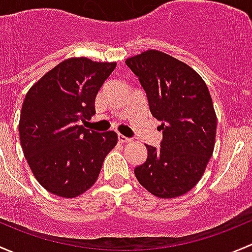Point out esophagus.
Instances as JSON below:
<instances>
[{"label": "esophagus", "mask_w": 252, "mask_h": 252, "mask_svg": "<svg viewBox=\"0 0 252 252\" xmlns=\"http://www.w3.org/2000/svg\"><path fill=\"white\" fill-rule=\"evenodd\" d=\"M118 139L120 143H128V142H131V138H128V137H125L124 134H118Z\"/></svg>", "instance_id": "34e87169"}]
</instances>
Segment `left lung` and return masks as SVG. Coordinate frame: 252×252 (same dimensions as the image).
<instances>
[{
  "label": "left lung",
  "mask_w": 252,
  "mask_h": 252,
  "mask_svg": "<svg viewBox=\"0 0 252 252\" xmlns=\"http://www.w3.org/2000/svg\"><path fill=\"white\" fill-rule=\"evenodd\" d=\"M126 65L162 123L160 148L145 144L147 160L134 175L158 198L183 195L200 181L214 153L217 118L209 88L195 70L155 49L126 59Z\"/></svg>",
  "instance_id": "1"
}]
</instances>
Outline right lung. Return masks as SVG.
Instances as JSON below:
<instances>
[{"label":"right lung","mask_w":252,"mask_h":252,"mask_svg":"<svg viewBox=\"0 0 252 252\" xmlns=\"http://www.w3.org/2000/svg\"><path fill=\"white\" fill-rule=\"evenodd\" d=\"M115 66L85 57L66 59L25 95L20 144L35 178L54 195L75 198L90 189L118 143L114 131L99 133L80 125L95 114V95Z\"/></svg>","instance_id":"1"}]
</instances>
